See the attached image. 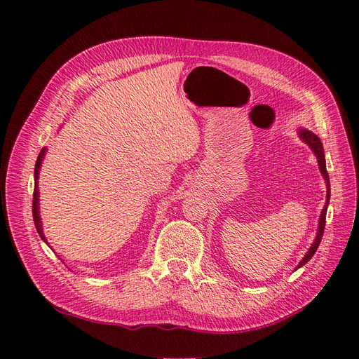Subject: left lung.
I'll return each instance as SVG.
<instances>
[{"label":"left lung","mask_w":359,"mask_h":359,"mask_svg":"<svg viewBox=\"0 0 359 359\" xmlns=\"http://www.w3.org/2000/svg\"><path fill=\"white\" fill-rule=\"evenodd\" d=\"M299 137L306 142L311 149L314 156H316L318 158V163H319V169L322 172V175L325 178V182H327V203H325L323 210H322V214H320V219H319V227H318V235L316 238H314V241L311 244V247L309 248V252L306 253V256L302 257L301 262L298 264V268H301L302 265H306L309 260L313 257V255L316 253V250L322 241V236H323V231H325V222H327V210H328V203H330V194H331V189H330V177H328V172H327V161H325V153H323V147H322V142L320 139L311 133L310 130H306V128H299Z\"/></svg>","instance_id":"left-lung-1"}]
</instances>
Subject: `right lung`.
<instances>
[{"mask_svg":"<svg viewBox=\"0 0 359 359\" xmlns=\"http://www.w3.org/2000/svg\"><path fill=\"white\" fill-rule=\"evenodd\" d=\"M46 154V148H43L40 151V154L37 157V161H36V169H34V180H36V186H34V194H32V217H34V224H36V229L40 235V238L45 243L46 238H45V233H43V227H41V219H40V212H39V187H37V180H39V170H40V166H41V160L43 157H45Z\"/></svg>","mask_w":359,"mask_h":359,"instance_id":"1","label":"right lung"}]
</instances>
